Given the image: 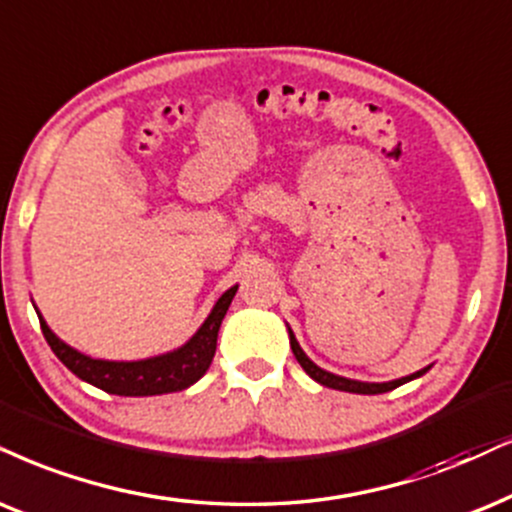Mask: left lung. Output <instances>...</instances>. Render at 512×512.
Masks as SVG:
<instances>
[{
  "label": "left lung",
  "mask_w": 512,
  "mask_h": 512,
  "mask_svg": "<svg viewBox=\"0 0 512 512\" xmlns=\"http://www.w3.org/2000/svg\"><path fill=\"white\" fill-rule=\"evenodd\" d=\"M290 349H293L295 359L300 361V366L304 371L309 373V378H314L316 383H321L323 387H333V390H340V392H354V394H383V392H390L394 387L409 383V380L418 378V375H423L428 368H423V371L413 373V375H406V378H399V380H392V383H359V380H349V378H340V375H333L328 371H323L314 364L312 359L307 357V354L302 352V347L297 345L293 331H290Z\"/></svg>",
  "instance_id": "1"
}]
</instances>
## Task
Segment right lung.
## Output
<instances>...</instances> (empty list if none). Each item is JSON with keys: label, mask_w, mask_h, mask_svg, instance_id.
Instances as JSON below:
<instances>
[{"label": "right lung", "mask_w": 512, "mask_h": 512, "mask_svg": "<svg viewBox=\"0 0 512 512\" xmlns=\"http://www.w3.org/2000/svg\"><path fill=\"white\" fill-rule=\"evenodd\" d=\"M236 290L238 286L229 288L219 297L215 309L184 347L144 361H103L87 357V354L77 352L63 340H58L51 333L47 321L42 319V314L37 312V316H40L42 333L51 352L84 383L99 387L108 394H120V397H153V394L186 390L203 378L212 364V357H215L219 326H222V319L231 300H234Z\"/></svg>", "instance_id": "add662e5"}]
</instances>
